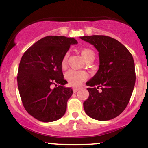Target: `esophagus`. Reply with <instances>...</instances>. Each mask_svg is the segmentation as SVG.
I'll list each match as a JSON object with an SVG mask.
<instances>
[{
    "label": "esophagus",
    "instance_id": "34e87169",
    "mask_svg": "<svg viewBox=\"0 0 148 148\" xmlns=\"http://www.w3.org/2000/svg\"><path fill=\"white\" fill-rule=\"evenodd\" d=\"M80 90L79 88H73V91L74 93H76L77 91H79Z\"/></svg>",
    "mask_w": 148,
    "mask_h": 148
}]
</instances>
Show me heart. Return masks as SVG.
I'll return each instance as SVG.
<instances>
[{"label":"heart","mask_w":148,"mask_h":148,"mask_svg":"<svg viewBox=\"0 0 148 148\" xmlns=\"http://www.w3.org/2000/svg\"><path fill=\"white\" fill-rule=\"evenodd\" d=\"M81 54H82L83 58L86 62L90 61L91 60H94L95 57L94 52L90 48H82L80 50ZM67 58L68 54H66L62 58L61 61H60V66L62 69H64L66 66L67 64ZM88 77V75L86 72L82 71H75L70 70L66 73L65 79L67 81L69 84L72 86H79L83 82H84Z\"/></svg>","instance_id":"heart-1"}]
</instances>
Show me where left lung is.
I'll return each instance as SVG.
<instances>
[{"mask_svg": "<svg viewBox=\"0 0 148 148\" xmlns=\"http://www.w3.org/2000/svg\"><path fill=\"white\" fill-rule=\"evenodd\" d=\"M99 52L100 65L96 75L86 83L89 97L84 102L91 118L108 121L121 114L129 104L135 83L132 54L121 42L106 36H83ZM101 87L99 92L97 89Z\"/></svg>", "mask_w": 148, "mask_h": 148, "instance_id": "obj_1", "label": "left lung"}]
</instances>
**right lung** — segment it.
Masks as SVG:
<instances>
[{"instance_id": "right-lung-1", "label": "right lung", "mask_w": 148, "mask_h": 148, "mask_svg": "<svg viewBox=\"0 0 148 148\" xmlns=\"http://www.w3.org/2000/svg\"><path fill=\"white\" fill-rule=\"evenodd\" d=\"M77 44L73 38L49 36L29 47L20 60L17 74L18 89L26 111L42 122L61 118L66 103L73 94L64 86L60 61L71 44ZM55 85L52 88L51 86Z\"/></svg>"}]
</instances>
